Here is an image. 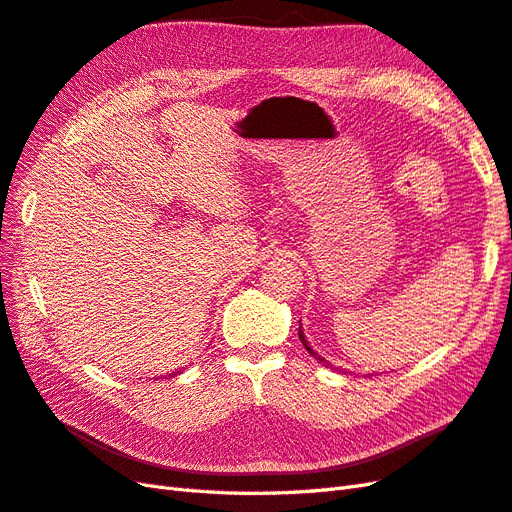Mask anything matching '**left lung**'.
Returning a JSON list of instances; mask_svg holds the SVG:
<instances>
[{
  "label": "left lung",
  "mask_w": 512,
  "mask_h": 512,
  "mask_svg": "<svg viewBox=\"0 0 512 512\" xmlns=\"http://www.w3.org/2000/svg\"><path fill=\"white\" fill-rule=\"evenodd\" d=\"M298 337H300V342H303V346L307 348V352H309V355H311V357H316V359H318V361L322 363L324 359H322V357L318 355V352H316V350H313V348H311V346L307 344V339H305V333H303V326H298ZM324 363H326V361H324ZM326 365H329V363H326Z\"/></svg>",
  "instance_id": "1"
}]
</instances>
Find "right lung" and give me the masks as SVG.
<instances>
[{"label":"right lung","instance_id":"obj_1","mask_svg":"<svg viewBox=\"0 0 512 512\" xmlns=\"http://www.w3.org/2000/svg\"><path fill=\"white\" fill-rule=\"evenodd\" d=\"M177 374H179V372H177ZM168 376H175V372H173V374H168Z\"/></svg>","mask_w":512,"mask_h":512}]
</instances>
